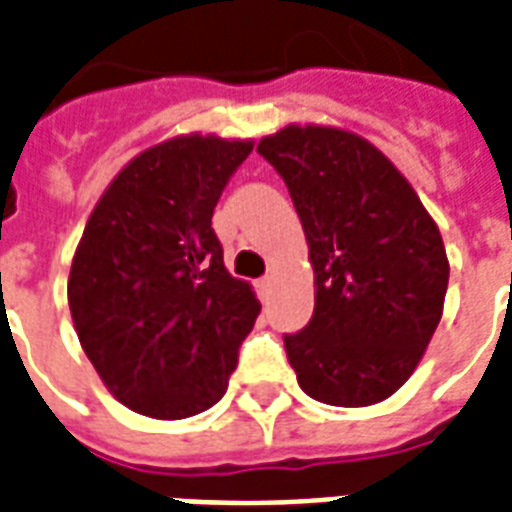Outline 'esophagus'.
<instances>
[{
	"mask_svg": "<svg viewBox=\"0 0 512 512\" xmlns=\"http://www.w3.org/2000/svg\"><path fill=\"white\" fill-rule=\"evenodd\" d=\"M256 293H259L261 301H269V296H272V277H261L259 283H256Z\"/></svg>",
	"mask_w": 512,
	"mask_h": 512,
	"instance_id": "obj_1",
	"label": "esophagus"
}]
</instances>
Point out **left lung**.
<instances>
[{"mask_svg":"<svg viewBox=\"0 0 512 512\" xmlns=\"http://www.w3.org/2000/svg\"><path fill=\"white\" fill-rule=\"evenodd\" d=\"M256 152L288 186L315 269L310 323L283 336L299 387L331 406L390 398L441 323V232L398 168L347 130L288 125Z\"/></svg>","mask_w":512,"mask_h":512,"instance_id":"1","label":"left lung"}]
</instances>
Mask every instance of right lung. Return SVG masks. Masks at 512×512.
Instances as JSON below:
<instances>
[{
	"label": "right lung",
	"mask_w": 512,
	"mask_h": 512,
	"mask_svg": "<svg viewBox=\"0 0 512 512\" xmlns=\"http://www.w3.org/2000/svg\"><path fill=\"white\" fill-rule=\"evenodd\" d=\"M251 141L146 149L87 219L69 275L79 344L112 395L154 419L219 403L261 304L224 267L213 208Z\"/></svg>",
	"instance_id": "right-lung-1"
}]
</instances>
